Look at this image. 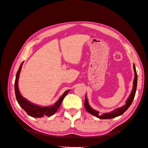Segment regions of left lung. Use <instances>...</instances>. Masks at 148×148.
<instances>
[{
  "label": "left lung",
  "instance_id": "obj_1",
  "mask_svg": "<svg viewBox=\"0 0 148 148\" xmlns=\"http://www.w3.org/2000/svg\"><path fill=\"white\" fill-rule=\"evenodd\" d=\"M133 69L134 71H135V77H134L133 80V86L132 91L130 93V95L128 97L127 100L126 101V103L125 104L119 108L115 109V110L110 112L109 113H104L102 114H100L99 111H97L95 109H93L92 107L89 106L88 100L87 99V97L86 96L85 97V101H84V107L86 110L89 113H90L91 115L95 116V117L99 118L100 119H113L115 117H119V116L122 115L125 111H126L128 107L130 106L132 103L134 99V97L135 96V93L136 91V87H137V81H138V75L136 73L135 65L133 64Z\"/></svg>",
  "mask_w": 148,
  "mask_h": 148
}]
</instances>
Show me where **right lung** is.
Instances as JSON below:
<instances>
[{"instance_id": "1", "label": "right lung", "mask_w": 148, "mask_h": 148, "mask_svg": "<svg viewBox=\"0 0 148 148\" xmlns=\"http://www.w3.org/2000/svg\"><path fill=\"white\" fill-rule=\"evenodd\" d=\"M23 62H22L18 70L16 73L15 82V92L16 99L18 103L21 108L23 109L29 116H31V117L36 118H41L46 117V116H47V117H51V116L54 114L57 111V110L59 109L62 101L64 100V97L70 91V89L66 90L63 95L61 96V97L59 98V99L52 106H40L33 104V103L29 102V101H28L21 96L18 89V82L20 73L21 70V66L23 65Z\"/></svg>"}]
</instances>
